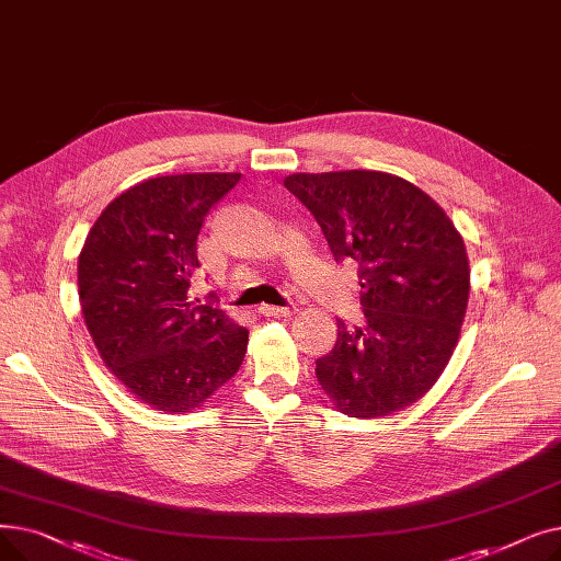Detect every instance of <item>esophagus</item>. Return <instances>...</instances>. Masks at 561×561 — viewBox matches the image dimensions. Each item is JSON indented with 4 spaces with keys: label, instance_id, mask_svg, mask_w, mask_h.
<instances>
[{
    "label": "esophagus",
    "instance_id": "obj_1",
    "mask_svg": "<svg viewBox=\"0 0 561 561\" xmlns=\"http://www.w3.org/2000/svg\"><path fill=\"white\" fill-rule=\"evenodd\" d=\"M259 313H263V316H275V318H288V316L296 313V309H293V307H273V305H261V307H259Z\"/></svg>",
    "mask_w": 561,
    "mask_h": 561
}]
</instances>
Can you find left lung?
<instances>
[{
  "instance_id": "1",
  "label": "left lung",
  "mask_w": 561,
  "mask_h": 561,
  "mask_svg": "<svg viewBox=\"0 0 561 561\" xmlns=\"http://www.w3.org/2000/svg\"><path fill=\"white\" fill-rule=\"evenodd\" d=\"M336 261H355L362 325L316 362L347 416L379 419L416 402L444 373L463 322L470 273L459 231L414 184L375 170L290 174Z\"/></svg>"
}]
</instances>
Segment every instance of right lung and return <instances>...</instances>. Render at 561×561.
I'll return each instance as SVG.
<instances>
[{"mask_svg": "<svg viewBox=\"0 0 561 561\" xmlns=\"http://www.w3.org/2000/svg\"><path fill=\"white\" fill-rule=\"evenodd\" d=\"M239 180L193 172L140 182L106 206L79 254L81 311L100 357L168 414L206 402L245 357L250 332L214 296L195 305L188 290L204 218Z\"/></svg>", "mask_w": 561, "mask_h": 561, "instance_id": "obj_1", "label": "right lung"}]
</instances>
